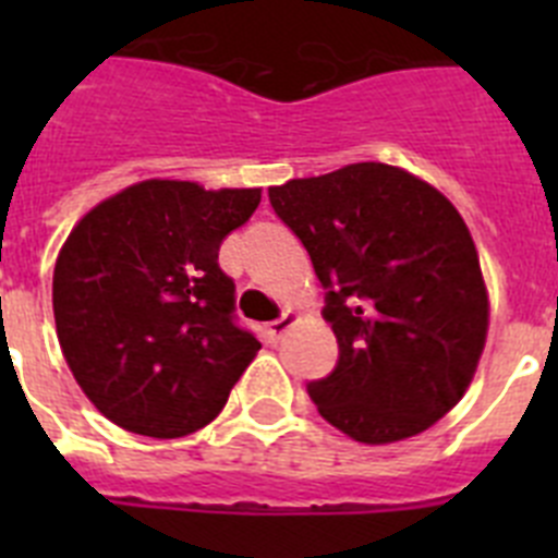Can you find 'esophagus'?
Listing matches in <instances>:
<instances>
[{
  "label": "esophagus",
  "instance_id": "obj_1",
  "mask_svg": "<svg viewBox=\"0 0 558 558\" xmlns=\"http://www.w3.org/2000/svg\"><path fill=\"white\" fill-rule=\"evenodd\" d=\"M295 322H299V313H293V310H288V313H284L282 318H276V322H270L268 327H265V335H268L270 343H276V340L282 338V335L288 332V329L293 327Z\"/></svg>",
  "mask_w": 558,
  "mask_h": 558
}]
</instances>
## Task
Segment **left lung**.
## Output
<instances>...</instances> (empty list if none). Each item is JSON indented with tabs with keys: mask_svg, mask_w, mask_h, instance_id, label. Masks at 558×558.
Instances as JSON below:
<instances>
[{
	"mask_svg": "<svg viewBox=\"0 0 558 558\" xmlns=\"http://www.w3.org/2000/svg\"><path fill=\"white\" fill-rule=\"evenodd\" d=\"M268 195L327 288L340 357L307 386L318 413L360 445L425 433L461 402L489 332V290L458 209L379 161Z\"/></svg>",
	"mask_w": 558,
	"mask_h": 558,
	"instance_id": "1",
	"label": "left lung"
}]
</instances>
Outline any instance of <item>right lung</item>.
Wrapping results in <instances>:
<instances>
[{"mask_svg":"<svg viewBox=\"0 0 558 558\" xmlns=\"http://www.w3.org/2000/svg\"><path fill=\"white\" fill-rule=\"evenodd\" d=\"M263 190L147 179L88 209L52 274L58 343L92 405L122 430L181 438L223 411L259 340L231 318L223 236Z\"/></svg>","mask_w":558,"mask_h":558,"instance_id":"add662e5","label":"right lung"}]
</instances>
